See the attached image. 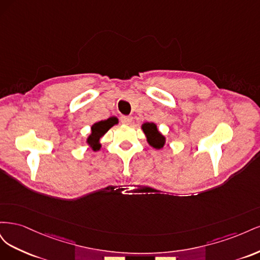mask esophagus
Segmentation results:
<instances>
[{"label": "esophagus", "mask_w": 260, "mask_h": 260, "mask_svg": "<svg viewBox=\"0 0 260 260\" xmlns=\"http://www.w3.org/2000/svg\"><path fill=\"white\" fill-rule=\"evenodd\" d=\"M120 120H121L122 123L129 124V123H131V121H132V117H131V116H121Z\"/></svg>", "instance_id": "34e87169"}]
</instances>
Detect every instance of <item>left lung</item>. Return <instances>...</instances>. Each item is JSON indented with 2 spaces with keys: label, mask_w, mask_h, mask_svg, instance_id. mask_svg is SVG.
I'll return each instance as SVG.
<instances>
[{
  "label": "left lung",
  "mask_w": 260,
  "mask_h": 260,
  "mask_svg": "<svg viewBox=\"0 0 260 260\" xmlns=\"http://www.w3.org/2000/svg\"><path fill=\"white\" fill-rule=\"evenodd\" d=\"M142 129L147 137L148 143L155 148H161L165 144V137H162L157 130L156 124L153 122H145Z\"/></svg>",
  "instance_id": "1"
}]
</instances>
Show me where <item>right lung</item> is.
I'll return each instance as SVG.
<instances>
[{
    "label": "right lung",
    "instance_id": "right-lung-1",
    "mask_svg": "<svg viewBox=\"0 0 260 260\" xmlns=\"http://www.w3.org/2000/svg\"><path fill=\"white\" fill-rule=\"evenodd\" d=\"M117 123V118L112 117L108 118L107 120H102L92 125V133L91 136L88 138V143L93 148V151H99L101 144H99L100 138L104 136L105 133L108 131L109 128H112L114 124Z\"/></svg>",
    "mask_w": 260,
    "mask_h": 260
}]
</instances>
